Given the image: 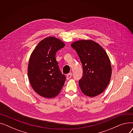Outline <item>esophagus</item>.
<instances>
[{
  "label": "esophagus",
  "instance_id": "obj_1",
  "mask_svg": "<svg viewBox=\"0 0 133 133\" xmlns=\"http://www.w3.org/2000/svg\"><path fill=\"white\" fill-rule=\"evenodd\" d=\"M72 74L71 73H68V74L67 75V76H66V79H67V80H69V79H70V78L72 77Z\"/></svg>",
  "mask_w": 133,
  "mask_h": 133
}]
</instances>
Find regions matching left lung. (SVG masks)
I'll return each mask as SVG.
<instances>
[{"instance_id": "left-lung-1", "label": "left lung", "mask_w": 133, "mask_h": 133, "mask_svg": "<svg viewBox=\"0 0 133 133\" xmlns=\"http://www.w3.org/2000/svg\"><path fill=\"white\" fill-rule=\"evenodd\" d=\"M80 59L83 75L79 81L82 92L89 97L102 93L109 84L111 67L104 49L92 40H82L71 45Z\"/></svg>"}]
</instances>
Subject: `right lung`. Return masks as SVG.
<instances>
[{
    "mask_svg": "<svg viewBox=\"0 0 133 133\" xmlns=\"http://www.w3.org/2000/svg\"><path fill=\"white\" fill-rule=\"evenodd\" d=\"M65 44L55 37L42 40L32 53L28 65V75L34 90L39 95L54 97L64 86L66 76L60 72L55 54Z\"/></svg>",
    "mask_w": 133,
    "mask_h": 133,
    "instance_id": "obj_1",
    "label": "right lung"
}]
</instances>
